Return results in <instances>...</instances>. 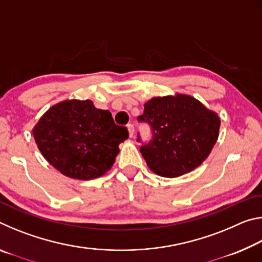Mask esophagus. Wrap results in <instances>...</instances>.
Instances as JSON below:
<instances>
[{
    "label": "esophagus",
    "instance_id": "1",
    "mask_svg": "<svg viewBox=\"0 0 262 262\" xmlns=\"http://www.w3.org/2000/svg\"><path fill=\"white\" fill-rule=\"evenodd\" d=\"M127 128H128V133H129V137H133V136H134V132H135V129H134V126H133L132 123H129V125L127 126Z\"/></svg>",
    "mask_w": 262,
    "mask_h": 262
}]
</instances>
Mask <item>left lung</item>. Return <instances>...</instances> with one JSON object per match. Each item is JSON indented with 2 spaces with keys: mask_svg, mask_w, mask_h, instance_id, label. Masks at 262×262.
I'll use <instances>...</instances> for the list:
<instances>
[{
  "mask_svg": "<svg viewBox=\"0 0 262 262\" xmlns=\"http://www.w3.org/2000/svg\"><path fill=\"white\" fill-rule=\"evenodd\" d=\"M139 120L152 129V140L140 149L142 156L154 173L167 178L200 166L220 135L219 114L188 95L154 97Z\"/></svg>",
  "mask_w": 262,
  "mask_h": 262,
  "instance_id": "1",
  "label": "left lung"
}]
</instances>
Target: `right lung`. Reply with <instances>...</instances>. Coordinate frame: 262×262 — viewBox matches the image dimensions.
<instances>
[{"instance_id":"1","label":"right lung","mask_w":262,"mask_h":262,"mask_svg":"<svg viewBox=\"0 0 262 262\" xmlns=\"http://www.w3.org/2000/svg\"><path fill=\"white\" fill-rule=\"evenodd\" d=\"M39 151L62 174L91 180L107 172L128 139L108 111L91 100L68 99L48 108L32 129Z\"/></svg>"}]
</instances>
